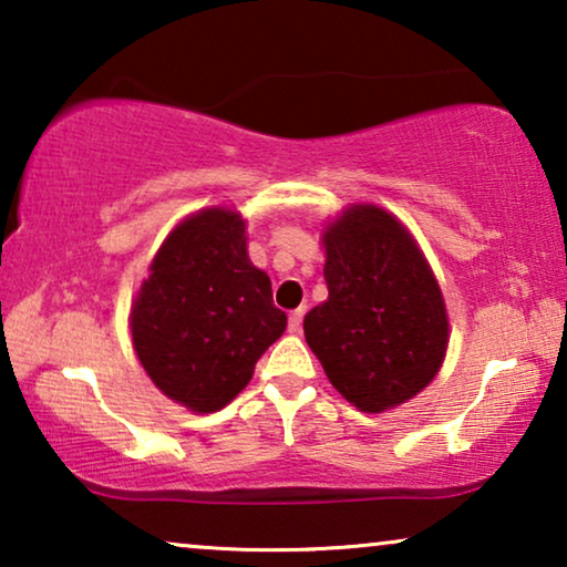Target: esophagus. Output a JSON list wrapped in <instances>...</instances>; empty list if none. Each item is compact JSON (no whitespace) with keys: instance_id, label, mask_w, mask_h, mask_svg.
Wrapping results in <instances>:
<instances>
[{"instance_id":"34e87169","label":"esophagus","mask_w":567,"mask_h":567,"mask_svg":"<svg viewBox=\"0 0 567 567\" xmlns=\"http://www.w3.org/2000/svg\"><path fill=\"white\" fill-rule=\"evenodd\" d=\"M301 320H305V307L293 309L289 315V332H301Z\"/></svg>"}]
</instances>
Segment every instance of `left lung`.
<instances>
[{"label":"left lung","mask_w":567,"mask_h":567,"mask_svg":"<svg viewBox=\"0 0 567 567\" xmlns=\"http://www.w3.org/2000/svg\"><path fill=\"white\" fill-rule=\"evenodd\" d=\"M328 301L305 338L332 386L363 413L415 398L444 361L441 289L408 229L379 206H353L324 231Z\"/></svg>","instance_id":"obj_1"}]
</instances>
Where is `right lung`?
Segmentation results:
<instances>
[{"label":"right lung","instance_id":"obj_1","mask_svg":"<svg viewBox=\"0 0 567 567\" xmlns=\"http://www.w3.org/2000/svg\"><path fill=\"white\" fill-rule=\"evenodd\" d=\"M286 330L270 278L247 258L245 221L206 208L169 231L131 312L138 361L169 400L214 413Z\"/></svg>","mask_w":567,"mask_h":567}]
</instances>
